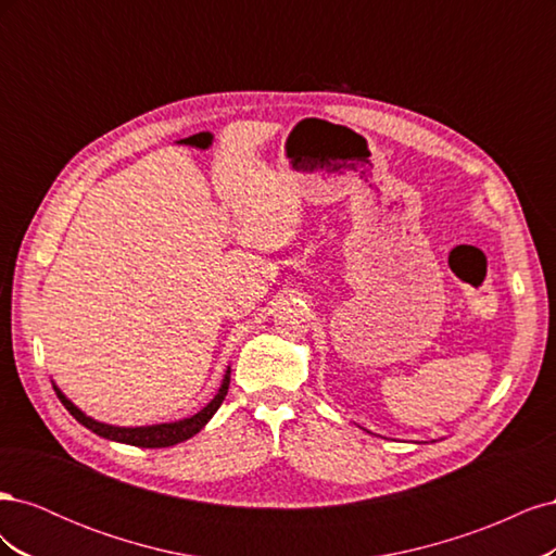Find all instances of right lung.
<instances>
[{"label":"right lung","mask_w":556,"mask_h":556,"mask_svg":"<svg viewBox=\"0 0 556 556\" xmlns=\"http://www.w3.org/2000/svg\"><path fill=\"white\" fill-rule=\"evenodd\" d=\"M53 390H55L58 399L62 401V406L70 410L83 427H88L97 435H102V439L127 443V445H137V447H172L176 443L192 439L194 433H199L201 429L206 427V422L215 415V410L223 406V401H225L227 390H229V368H227L220 390H217V394L199 413H194L192 417L178 419V422L150 425V427H113V425L97 422V419L88 417L80 408H76L74 403L58 390V384H53Z\"/></svg>","instance_id":"1"}]
</instances>
